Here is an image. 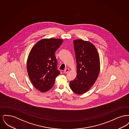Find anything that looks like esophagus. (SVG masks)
Returning a JSON list of instances; mask_svg holds the SVG:
<instances>
[{
  "instance_id": "1",
  "label": "esophagus",
  "mask_w": 129,
  "mask_h": 129,
  "mask_svg": "<svg viewBox=\"0 0 129 129\" xmlns=\"http://www.w3.org/2000/svg\"><path fill=\"white\" fill-rule=\"evenodd\" d=\"M69 72V69H66L64 71V73H65V74H67Z\"/></svg>"
}]
</instances>
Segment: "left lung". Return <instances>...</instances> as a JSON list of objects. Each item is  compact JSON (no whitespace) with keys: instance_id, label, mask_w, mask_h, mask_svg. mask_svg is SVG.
<instances>
[{"instance_id":"left-lung-1","label":"left lung","mask_w":129,"mask_h":129,"mask_svg":"<svg viewBox=\"0 0 129 129\" xmlns=\"http://www.w3.org/2000/svg\"><path fill=\"white\" fill-rule=\"evenodd\" d=\"M77 63V76L70 82L73 92L82 94L87 92L98 77L100 69L98 51L92 43L82 40L74 41Z\"/></svg>"}]
</instances>
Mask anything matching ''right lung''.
<instances>
[{"label": "right lung", "mask_w": 129, "mask_h": 129, "mask_svg": "<svg viewBox=\"0 0 129 129\" xmlns=\"http://www.w3.org/2000/svg\"><path fill=\"white\" fill-rule=\"evenodd\" d=\"M62 43L61 39H44L31 50L27 61V73L33 86L41 92L50 90L60 74L55 53Z\"/></svg>", "instance_id": "1"}]
</instances>
